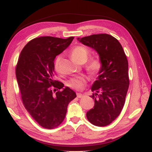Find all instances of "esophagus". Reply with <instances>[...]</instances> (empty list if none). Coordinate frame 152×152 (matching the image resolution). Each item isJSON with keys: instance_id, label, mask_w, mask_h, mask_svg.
I'll return each mask as SVG.
<instances>
[{"instance_id": "1", "label": "esophagus", "mask_w": 152, "mask_h": 152, "mask_svg": "<svg viewBox=\"0 0 152 152\" xmlns=\"http://www.w3.org/2000/svg\"><path fill=\"white\" fill-rule=\"evenodd\" d=\"M77 96L78 98H81L83 96V94H81V93H77Z\"/></svg>"}]
</instances>
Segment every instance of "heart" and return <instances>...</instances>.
<instances>
[{
    "label": "heart",
    "instance_id": "obj_1",
    "mask_svg": "<svg viewBox=\"0 0 152 152\" xmlns=\"http://www.w3.org/2000/svg\"><path fill=\"white\" fill-rule=\"evenodd\" d=\"M90 52L86 47L83 45H77L72 49L71 51V56L75 61L83 64L87 61L89 56ZM61 56H58L56 57L54 62V68L56 71H58L60 69ZM102 68V62L101 60L98 57L91 58L90 61L86 65V70L90 75L93 76L97 75L101 71ZM86 83V79L83 77L72 78L67 81V86L69 88L75 90H83Z\"/></svg>",
    "mask_w": 152,
    "mask_h": 152
}]
</instances>
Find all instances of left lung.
<instances>
[{"label": "left lung", "mask_w": 152, "mask_h": 152, "mask_svg": "<svg viewBox=\"0 0 152 152\" xmlns=\"http://www.w3.org/2000/svg\"><path fill=\"white\" fill-rule=\"evenodd\" d=\"M83 45L99 53L102 68L91 88L94 108L86 113L88 121L96 126H105L115 120L125 103L128 87V63L124 51L115 37L107 34L77 38Z\"/></svg>", "instance_id": "obj_1"}]
</instances>
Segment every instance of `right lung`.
Returning a JSON list of instances; mask_svg holds the SVG:
<instances>
[{"instance_id":"1","label":"right lung","mask_w":152,"mask_h":152,"mask_svg":"<svg viewBox=\"0 0 152 152\" xmlns=\"http://www.w3.org/2000/svg\"><path fill=\"white\" fill-rule=\"evenodd\" d=\"M73 39L41 37L32 39L23 48L16 66L23 104L32 118L48 129L56 128L63 122L69 103L76 97L71 88H63L64 84L53 79L56 56L68 48ZM53 89L58 90L54 95Z\"/></svg>"}]
</instances>
